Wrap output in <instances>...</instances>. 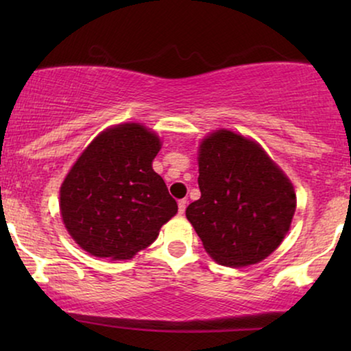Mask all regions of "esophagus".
<instances>
[{
	"label": "esophagus",
	"instance_id": "obj_1",
	"mask_svg": "<svg viewBox=\"0 0 351 351\" xmlns=\"http://www.w3.org/2000/svg\"><path fill=\"white\" fill-rule=\"evenodd\" d=\"M186 204H189V201H186V199H180V201H179V214H180V215L185 213Z\"/></svg>",
	"mask_w": 351,
	"mask_h": 351
}]
</instances>
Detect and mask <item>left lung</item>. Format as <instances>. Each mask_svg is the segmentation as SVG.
I'll return each instance as SVG.
<instances>
[{
	"label": "left lung",
	"instance_id": "left-lung-1",
	"mask_svg": "<svg viewBox=\"0 0 351 351\" xmlns=\"http://www.w3.org/2000/svg\"><path fill=\"white\" fill-rule=\"evenodd\" d=\"M201 198L185 214L220 265L247 267L270 256L289 232L295 191L251 138L219 129L199 145Z\"/></svg>",
	"mask_w": 351,
	"mask_h": 351
}]
</instances>
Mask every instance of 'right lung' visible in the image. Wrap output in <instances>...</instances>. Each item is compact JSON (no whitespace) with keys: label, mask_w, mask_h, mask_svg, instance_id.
I'll list each match as a JSON object with an SVG mask.
<instances>
[{"label":"right lung","mask_w":351,"mask_h":351,"mask_svg":"<svg viewBox=\"0 0 351 351\" xmlns=\"http://www.w3.org/2000/svg\"><path fill=\"white\" fill-rule=\"evenodd\" d=\"M160 148V137L142 124H118L100 132L66 174L62 220L90 256L131 258L177 214L176 199L152 167Z\"/></svg>","instance_id":"obj_1"}]
</instances>
